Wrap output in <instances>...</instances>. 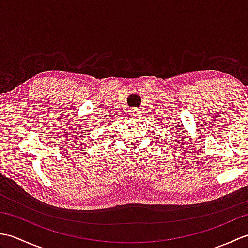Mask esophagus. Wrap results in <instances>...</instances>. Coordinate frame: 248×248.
Wrapping results in <instances>:
<instances>
[{
  "instance_id": "34e87169",
  "label": "esophagus",
  "mask_w": 248,
  "mask_h": 248,
  "mask_svg": "<svg viewBox=\"0 0 248 248\" xmlns=\"http://www.w3.org/2000/svg\"><path fill=\"white\" fill-rule=\"evenodd\" d=\"M130 115L132 116V117H138V116L140 115V110L138 109V108H132L131 109V112H130Z\"/></svg>"
}]
</instances>
